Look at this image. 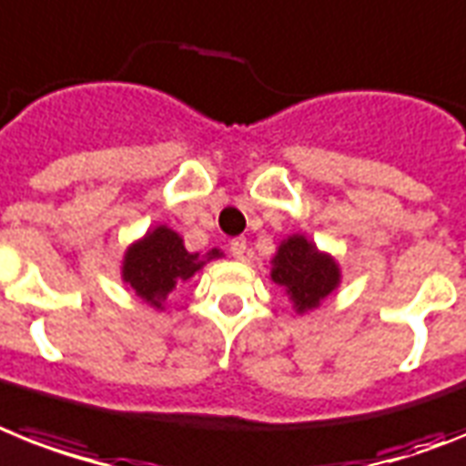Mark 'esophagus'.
I'll use <instances>...</instances> for the list:
<instances>
[{
  "label": "esophagus",
  "instance_id": "esophagus-1",
  "mask_svg": "<svg viewBox=\"0 0 466 466\" xmlns=\"http://www.w3.org/2000/svg\"><path fill=\"white\" fill-rule=\"evenodd\" d=\"M245 248H248V240H245V238H233V240L228 242V249L233 257L245 255Z\"/></svg>",
  "mask_w": 466,
  "mask_h": 466
}]
</instances>
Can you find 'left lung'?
<instances>
[{"label": "left lung", "mask_w": 466, "mask_h": 466, "mask_svg": "<svg viewBox=\"0 0 466 466\" xmlns=\"http://www.w3.org/2000/svg\"><path fill=\"white\" fill-rule=\"evenodd\" d=\"M271 279L286 288L298 311H307L314 309L338 286L340 274L329 255L317 252L302 236H293L279 248Z\"/></svg>", "instance_id": "8db88e82"}]
</instances>
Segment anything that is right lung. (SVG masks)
<instances>
[{
	"mask_svg": "<svg viewBox=\"0 0 466 466\" xmlns=\"http://www.w3.org/2000/svg\"><path fill=\"white\" fill-rule=\"evenodd\" d=\"M209 257H218V249H211ZM202 264L205 261H199L198 255H190L183 248L178 233L159 226L126 252L123 280L130 283L145 302L159 307L176 283H186Z\"/></svg>",
	"mask_w": 466,
	"mask_h": 466,
	"instance_id": "add662e5",
	"label": "right lung"
}]
</instances>
